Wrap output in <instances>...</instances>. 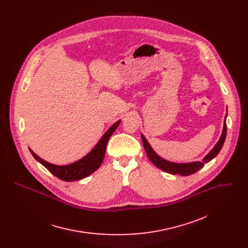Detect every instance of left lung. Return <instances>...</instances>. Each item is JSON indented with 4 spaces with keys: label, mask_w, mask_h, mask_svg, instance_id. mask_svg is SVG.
<instances>
[{
    "label": "left lung",
    "mask_w": 248,
    "mask_h": 248,
    "mask_svg": "<svg viewBox=\"0 0 248 248\" xmlns=\"http://www.w3.org/2000/svg\"><path fill=\"white\" fill-rule=\"evenodd\" d=\"M226 115H225V120H224V124H223V130H222V134L219 138V140L217 142V144L215 145V147L212 150L209 152V154L203 158L202 161H196V162H189V163H175V162H171L168 160L163 159L162 157H160L159 155H157L155 154V152L152 149V147L150 146V144L147 141V140L145 139V137L141 135L142 142H143V146L145 149V152L149 157V159L160 170L172 174V175H181V176H189L192 175L196 172H198L200 169H202L204 165V163L209 162L210 160H212L213 158L218 154V152L220 151V149L222 148V145L225 140L226 138Z\"/></svg>",
    "instance_id": "obj_1"
}]
</instances>
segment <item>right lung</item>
Returning a JSON list of instances; mask_svg holds the SVG:
<instances>
[{
	"label": "right lung",
	"instance_id": "add662e5",
	"mask_svg": "<svg viewBox=\"0 0 248 248\" xmlns=\"http://www.w3.org/2000/svg\"><path fill=\"white\" fill-rule=\"evenodd\" d=\"M121 120H118L115 122L108 131L105 135L101 138V140L95 145V147L83 158L79 159L78 161H75L70 165H55L51 164L41 157H39L35 153L30 149L31 153L34 156L37 161H39L43 166H45L51 174H53L55 177L64 180V181H73V180H79L84 177L90 176L93 172H95L101 165L105 153H106L107 143L108 141L110 136L113 134V132L116 130L118 125L120 124Z\"/></svg>",
	"mask_w": 248,
	"mask_h": 248
}]
</instances>
